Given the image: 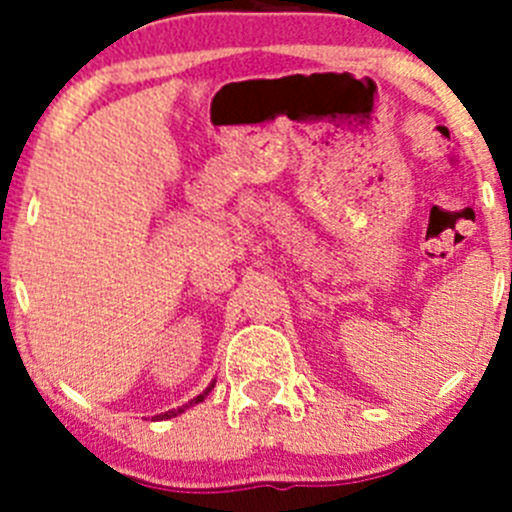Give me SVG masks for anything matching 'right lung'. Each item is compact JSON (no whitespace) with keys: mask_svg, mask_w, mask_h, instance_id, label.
<instances>
[{"mask_svg":"<svg viewBox=\"0 0 512 512\" xmlns=\"http://www.w3.org/2000/svg\"><path fill=\"white\" fill-rule=\"evenodd\" d=\"M208 391H210V389H205V391H203V394H200V396H195V399H193V401H188V404H185V406H180V409H173V411H165V414H160V416H156V418H173V416L183 414V411H185V409H188V406H193V404H200V401H203V399H205V396H208Z\"/></svg>","mask_w":512,"mask_h":512,"instance_id":"obj_1","label":"right lung"}]
</instances>
